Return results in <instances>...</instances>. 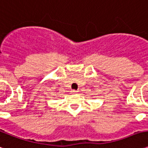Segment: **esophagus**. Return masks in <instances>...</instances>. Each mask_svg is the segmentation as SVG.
I'll return each instance as SVG.
<instances>
[{
    "label": "esophagus",
    "instance_id": "esophagus-1",
    "mask_svg": "<svg viewBox=\"0 0 148 148\" xmlns=\"http://www.w3.org/2000/svg\"><path fill=\"white\" fill-rule=\"evenodd\" d=\"M71 92H72L73 94L77 93V92H78V91L77 90H71Z\"/></svg>",
    "mask_w": 148,
    "mask_h": 148
}]
</instances>
